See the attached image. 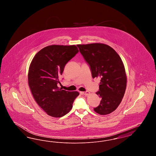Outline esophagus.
I'll return each mask as SVG.
<instances>
[{
	"instance_id": "1",
	"label": "esophagus",
	"mask_w": 156,
	"mask_h": 156,
	"mask_svg": "<svg viewBox=\"0 0 156 156\" xmlns=\"http://www.w3.org/2000/svg\"><path fill=\"white\" fill-rule=\"evenodd\" d=\"M82 94L85 95H89V94H90V92H89V91H86V92H82Z\"/></svg>"
}]
</instances>
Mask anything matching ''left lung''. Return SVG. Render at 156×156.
I'll return each instance as SVG.
<instances>
[{
    "instance_id": "left-lung-1",
    "label": "left lung",
    "mask_w": 156,
    "mask_h": 156,
    "mask_svg": "<svg viewBox=\"0 0 156 156\" xmlns=\"http://www.w3.org/2000/svg\"><path fill=\"white\" fill-rule=\"evenodd\" d=\"M77 46L90 66L92 78H101L96 94L102 99L94 110L101 115L109 114L117 109L126 90L127 76L122 60L108 45L92 43Z\"/></svg>"
}]
</instances>
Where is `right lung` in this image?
Here are the masks:
<instances>
[{
	"instance_id": "obj_1",
	"label": "right lung",
	"mask_w": 156,
	"mask_h": 156,
	"mask_svg": "<svg viewBox=\"0 0 156 156\" xmlns=\"http://www.w3.org/2000/svg\"><path fill=\"white\" fill-rule=\"evenodd\" d=\"M78 51L75 45H51L39 51L31 61L28 73L31 94L38 106L52 117L67 114L80 95L77 91H66L57 86L65 66Z\"/></svg>"
}]
</instances>
